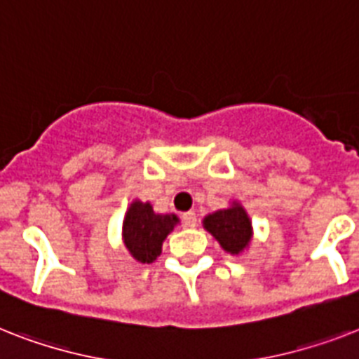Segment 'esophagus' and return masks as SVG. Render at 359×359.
Instances as JSON below:
<instances>
[{"label": "esophagus", "mask_w": 359, "mask_h": 359, "mask_svg": "<svg viewBox=\"0 0 359 359\" xmlns=\"http://www.w3.org/2000/svg\"><path fill=\"white\" fill-rule=\"evenodd\" d=\"M182 223L188 229H195L197 226V215H195V212H186V214H182Z\"/></svg>", "instance_id": "1"}]
</instances>
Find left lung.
I'll return each mask as SVG.
<instances>
[{
  "label": "left lung",
  "mask_w": 359,
  "mask_h": 359,
  "mask_svg": "<svg viewBox=\"0 0 359 359\" xmlns=\"http://www.w3.org/2000/svg\"><path fill=\"white\" fill-rule=\"evenodd\" d=\"M203 226L230 255H240L250 245L252 225L245 208L236 201L230 208L217 210L214 214L206 215L203 219Z\"/></svg>",
  "instance_id": "left-lung-1"
}]
</instances>
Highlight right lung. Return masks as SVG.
<instances>
[{"instance_id":"obj_1","label":"right lung","mask_w":359,"mask_h":359,"mask_svg":"<svg viewBox=\"0 0 359 359\" xmlns=\"http://www.w3.org/2000/svg\"><path fill=\"white\" fill-rule=\"evenodd\" d=\"M179 217L175 214H156L149 203L133 201L123 219V243L130 256L140 264H153L162 252Z\"/></svg>"}]
</instances>
